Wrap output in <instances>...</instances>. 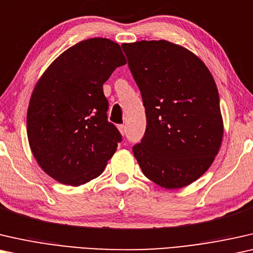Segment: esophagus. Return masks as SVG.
Wrapping results in <instances>:
<instances>
[{"instance_id": "obj_1", "label": "esophagus", "mask_w": 253, "mask_h": 253, "mask_svg": "<svg viewBox=\"0 0 253 253\" xmlns=\"http://www.w3.org/2000/svg\"><path fill=\"white\" fill-rule=\"evenodd\" d=\"M118 128H119V130H120V133H122L123 135H125L126 134V126L125 125H119L118 126Z\"/></svg>"}]
</instances>
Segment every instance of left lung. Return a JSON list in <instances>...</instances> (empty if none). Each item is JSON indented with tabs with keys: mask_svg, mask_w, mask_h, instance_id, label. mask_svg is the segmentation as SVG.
<instances>
[{
	"mask_svg": "<svg viewBox=\"0 0 253 253\" xmlns=\"http://www.w3.org/2000/svg\"><path fill=\"white\" fill-rule=\"evenodd\" d=\"M122 47L147 117L143 137L133 147L134 157L158 186L186 187L208 170L222 141L214 79L197 56L169 41Z\"/></svg>",
	"mask_w": 253,
	"mask_h": 253,
	"instance_id": "8db88e82",
	"label": "left lung"
}]
</instances>
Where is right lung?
I'll use <instances>...</instances> for the list:
<instances>
[{"instance_id": "add662e5", "label": "right lung", "mask_w": 253, "mask_h": 253, "mask_svg": "<svg viewBox=\"0 0 253 253\" xmlns=\"http://www.w3.org/2000/svg\"><path fill=\"white\" fill-rule=\"evenodd\" d=\"M126 64L109 39L84 40L64 51L39 80L27 111V136L41 169L78 187L101 175L123 141L108 120L103 84Z\"/></svg>"}]
</instances>
